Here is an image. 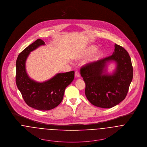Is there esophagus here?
Wrapping results in <instances>:
<instances>
[{
  "instance_id": "1",
  "label": "esophagus",
  "mask_w": 147,
  "mask_h": 147,
  "mask_svg": "<svg viewBox=\"0 0 147 147\" xmlns=\"http://www.w3.org/2000/svg\"><path fill=\"white\" fill-rule=\"evenodd\" d=\"M75 77H76V78H79V77H80L79 73V71H76L75 72Z\"/></svg>"
}]
</instances>
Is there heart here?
Segmentation results:
<instances>
[{
    "mask_svg": "<svg viewBox=\"0 0 147 147\" xmlns=\"http://www.w3.org/2000/svg\"><path fill=\"white\" fill-rule=\"evenodd\" d=\"M96 49V47L94 45H90L86 48V51L84 52L83 55L88 56L92 54ZM102 55V52L100 51H98L93 54V55L88 59V62H93L98 60L100 57Z\"/></svg>",
    "mask_w": 147,
    "mask_h": 147,
    "instance_id": "heart-1",
    "label": "heart"
}]
</instances>
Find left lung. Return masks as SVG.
Wrapping results in <instances>:
<instances>
[{
	"instance_id": "left-lung-1",
	"label": "left lung",
	"mask_w": 147,
	"mask_h": 147,
	"mask_svg": "<svg viewBox=\"0 0 147 147\" xmlns=\"http://www.w3.org/2000/svg\"><path fill=\"white\" fill-rule=\"evenodd\" d=\"M112 55L87 64L80 69L86 83L88 100L96 107L111 108L123 101L128 93L133 79V67L129 55L120 45L115 44ZM116 63V70L108 74L105 68L108 62Z\"/></svg>"
}]
</instances>
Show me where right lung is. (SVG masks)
<instances>
[{"label": "right lung", "mask_w": 147, "mask_h": 147, "mask_svg": "<svg viewBox=\"0 0 147 147\" xmlns=\"http://www.w3.org/2000/svg\"><path fill=\"white\" fill-rule=\"evenodd\" d=\"M45 45L38 39L21 52L16 61V84L22 96L29 107L40 111H48L57 107L63 100L67 86L74 78V71L58 73L48 80L39 83L29 78L26 62L30 53Z\"/></svg>", "instance_id": "obj_1"}]
</instances>
